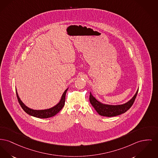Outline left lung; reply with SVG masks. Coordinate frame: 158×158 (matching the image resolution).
I'll return each instance as SVG.
<instances>
[{
	"instance_id": "1",
	"label": "left lung",
	"mask_w": 158,
	"mask_h": 158,
	"mask_svg": "<svg viewBox=\"0 0 158 158\" xmlns=\"http://www.w3.org/2000/svg\"><path fill=\"white\" fill-rule=\"evenodd\" d=\"M139 89L137 90V93L134 95V96L128 102H126L123 104L121 105H107L104 104L98 101H97L90 93L89 95V102L92 104L95 110L97 111V113L103 116L107 117H113L118 116L122 113H125L127 110H128L132 106L133 103L135 100V98L137 95Z\"/></svg>"
}]
</instances>
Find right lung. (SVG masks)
I'll use <instances>...</instances> for the list:
<instances>
[{"label": "right lung", "mask_w": 158, "mask_h": 158, "mask_svg": "<svg viewBox=\"0 0 158 158\" xmlns=\"http://www.w3.org/2000/svg\"><path fill=\"white\" fill-rule=\"evenodd\" d=\"M67 89H68V88L64 92L62 97H61V99L60 102H59V103H58L56 106H54L51 109H49L40 110H33V109H31L27 107L26 106H25V104L23 102L21 101L20 98H19V95H18V93L17 92V91H16V94H17V99H18L19 103L21 107H22V109L24 110V111L32 116L38 118L45 119V118H51V117L55 116L56 113H58L63 109V107H64V104H65V94H66V92H67Z\"/></svg>", "instance_id": "obj_1"}]
</instances>
